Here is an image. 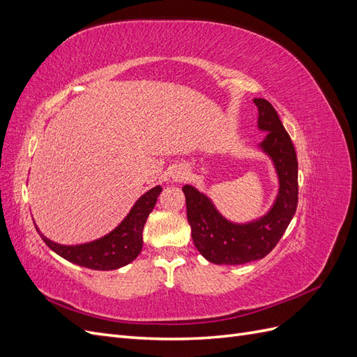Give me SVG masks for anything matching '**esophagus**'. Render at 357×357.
<instances>
[{"label": "esophagus", "instance_id": "1", "mask_svg": "<svg viewBox=\"0 0 357 357\" xmlns=\"http://www.w3.org/2000/svg\"><path fill=\"white\" fill-rule=\"evenodd\" d=\"M188 169L186 168H183V167H177L174 171L171 172V177H172V180L174 181H183V180H186L188 178Z\"/></svg>", "mask_w": 357, "mask_h": 357}]
</instances>
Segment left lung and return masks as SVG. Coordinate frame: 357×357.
<instances>
[{
	"label": "left lung",
	"mask_w": 357,
	"mask_h": 357,
	"mask_svg": "<svg viewBox=\"0 0 357 357\" xmlns=\"http://www.w3.org/2000/svg\"><path fill=\"white\" fill-rule=\"evenodd\" d=\"M257 105V129L266 132L257 149L273 162L278 180L274 202L268 211L248 222H232L218 210L205 192L183 186L188 222L198 252L215 265H243L259 261L282 238L298 207V160L295 147L274 107L264 98Z\"/></svg>",
	"instance_id": "left-lung-1"
}]
</instances>
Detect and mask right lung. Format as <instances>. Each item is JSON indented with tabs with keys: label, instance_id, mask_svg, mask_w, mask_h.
<instances>
[{
	"label": "right lung",
	"instance_id": "add662e5",
	"mask_svg": "<svg viewBox=\"0 0 357 357\" xmlns=\"http://www.w3.org/2000/svg\"><path fill=\"white\" fill-rule=\"evenodd\" d=\"M160 192V186L149 189L137 199L132 208L125 215V219L112 232L84 244L66 245L55 243L38 229L36 222L34 225L41 240L46 243L50 250L67 259L68 262L96 269V271H112V269H119L131 264L142 252L144 223L149 214L152 213Z\"/></svg>",
	"mask_w": 357,
	"mask_h": 357
}]
</instances>
